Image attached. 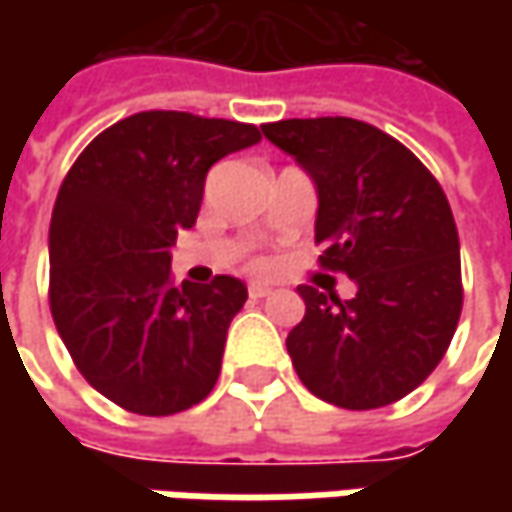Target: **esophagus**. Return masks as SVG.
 Instances as JSON below:
<instances>
[{
  "label": "esophagus",
  "instance_id": "obj_1",
  "mask_svg": "<svg viewBox=\"0 0 512 512\" xmlns=\"http://www.w3.org/2000/svg\"><path fill=\"white\" fill-rule=\"evenodd\" d=\"M247 293H250V299H265L267 293H270V287L262 285V282H253V285L247 287Z\"/></svg>",
  "mask_w": 512,
  "mask_h": 512
}]
</instances>
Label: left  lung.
I'll return each instance as SVG.
<instances>
[{"mask_svg":"<svg viewBox=\"0 0 512 512\" xmlns=\"http://www.w3.org/2000/svg\"><path fill=\"white\" fill-rule=\"evenodd\" d=\"M262 133L316 187L322 267L356 285L353 299L299 287L305 319L287 333L299 379L344 410L399 402L442 362L462 313L444 190L402 142L359 119H282Z\"/></svg>","mask_w":512,"mask_h":512,"instance_id":"obj_1","label":"left lung"}]
</instances>
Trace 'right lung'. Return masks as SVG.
<instances>
[{
    "label": "right lung",
    "mask_w": 512,
    "mask_h": 512,
    "mask_svg": "<svg viewBox=\"0 0 512 512\" xmlns=\"http://www.w3.org/2000/svg\"><path fill=\"white\" fill-rule=\"evenodd\" d=\"M262 133L230 119L145 110L99 133L50 219V313L79 373L139 416L199 404L222 370L242 279L170 282V245L196 225L205 176Z\"/></svg>",
    "instance_id": "1"
}]
</instances>
